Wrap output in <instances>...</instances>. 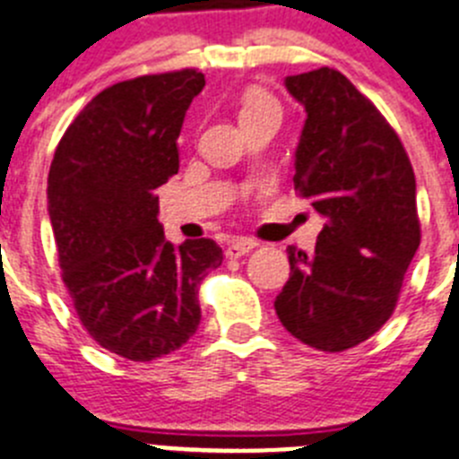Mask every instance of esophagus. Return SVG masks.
Instances as JSON below:
<instances>
[{"instance_id": "34e87169", "label": "esophagus", "mask_w": 459, "mask_h": 459, "mask_svg": "<svg viewBox=\"0 0 459 459\" xmlns=\"http://www.w3.org/2000/svg\"><path fill=\"white\" fill-rule=\"evenodd\" d=\"M255 242L254 239H247V238H238V239H230L229 247H226V258H239V255L249 254V251L255 249Z\"/></svg>"}]
</instances>
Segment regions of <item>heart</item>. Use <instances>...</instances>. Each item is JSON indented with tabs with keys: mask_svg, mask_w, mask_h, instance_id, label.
<instances>
[{
	"mask_svg": "<svg viewBox=\"0 0 459 459\" xmlns=\"http://www.w3.org/2000/svg\"><path fill=\"white\" fill-rule=\"evenodd\" d=\"M265 109H279V107H276V102L272 100L267 93H263V91H249L245 98V105H242V121H245L247 117H251V114H258V111Z\"/></svg>",
	"mask_w": 459,
	"mask_h": 459,
	"instance_id": "heart-1",
	"label": "heart"
}]
</instances>
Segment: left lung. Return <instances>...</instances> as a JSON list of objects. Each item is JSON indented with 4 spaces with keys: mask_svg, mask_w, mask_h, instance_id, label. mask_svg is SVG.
Listing matches in <instances>:
<instances>
[{
    "mask_svg": "<svg viewBox=\"0 0 459 459\" xmlns=\"http://www.w3.org/2000/svg\"><path fill=\"white\" fill-rule=\"evenodd\" d=\"M307 109L295 189L325 220L316 251L288 247L290 279L276 295L281 325L322 352L382 329L420 245L416 178L394 127L333 68L286 77Z\"/></svg>",
    "mask_w": 459,
    "mask_h": 459,
    "instance_id": "obj_1",
    "label": "left lung"
}]
</instances>
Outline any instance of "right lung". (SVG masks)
<instances>
[{
    "mask_svg": "<svg viewBox=\"0 0 459 459\" xmlns=\"http://www.w3.org/2000/svg\"><path fill=\"white\" fill-rule=\"evenodd\" d=\"M205 86L196 68L118 82L68 126L48 178L61 279L89 336L130 361L183 348L201 322L199 286L221 265L214 239L176 249L155 189L178 173L185 111Z\"/></svg>",
    "mask_w": 459,
    "mask_h": 459,
    "instance_id": "add662e5",
    "label": "right lung"
}]
</instances>
